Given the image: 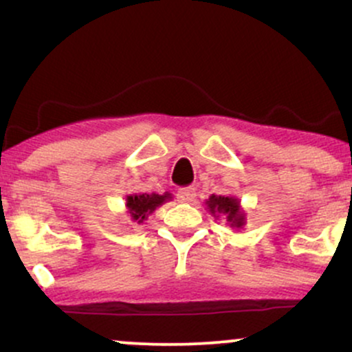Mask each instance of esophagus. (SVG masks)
<instances>
[{
	"label": "esophagus",
	"instance_id": "1",
	"mask_svg": "<svg viewBox=\"0 0 352 352\" xmlns=\"http://www.w3.org/2000/svg\"><path fill=\"white\" fill-rule=\"evenodd\" d=\"M195 195H197L195 188L192 187H184L177 190V199H179V201H192L195 199Z\"/></svg>",
	"mask_w": 352,
	"mask_h": 352
}]
</instances>
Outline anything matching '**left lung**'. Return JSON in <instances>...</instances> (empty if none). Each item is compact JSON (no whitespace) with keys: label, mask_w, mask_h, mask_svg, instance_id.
<instances>
[{"label":"left lung","mask_w":352,"mask_h":352,"mask_svg":"<svg viewBox=\"0 0 352 352\" xmlns=\"http://www.w3.org/2000/svg\"><path fill=\"white\" fill-rule=\"evenodd\" d=\"M210 212L212 213H225L227 215V220L230 221L232 225H235V227H243L245 223V218L241 215L240 212V204H238L236 199H233V197H217V195H212L207 201Z\"/></svg>","instance_id":"8db88e82"}]
</instances>
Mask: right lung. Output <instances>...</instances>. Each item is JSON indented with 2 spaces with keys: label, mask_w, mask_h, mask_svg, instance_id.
I'll use <instances>...</instances> for the list:
<instances>
[{
  "label": "right lung",
  "mask_w": 352,
  "mask_h": 352,
  "mask_svg": "<svg viewBox=\"0 0 352 352\" xmlns=\"http://www.w3.org/2000/svg\"><path fill=\"white\" fill-rule=\"evenodd\" d=\"M170 199V193L165 195H157V193H140V195H129L127 197V208L131 217L137 223H142L145 217L152 213L153 210L164 204L165 200Z\"/></svg>",
  "instance_id": "1"
}]
</instances>
